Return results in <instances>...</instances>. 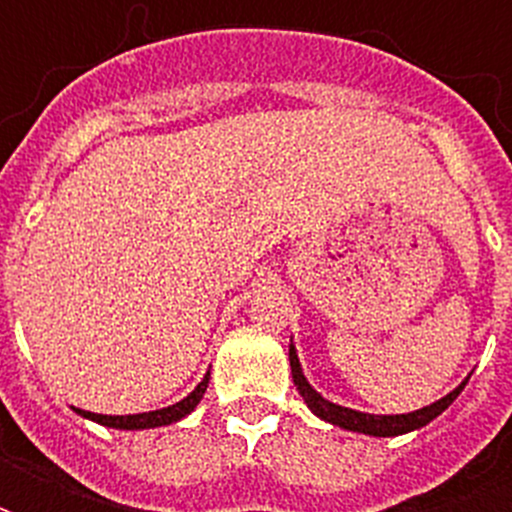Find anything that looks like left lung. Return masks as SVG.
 Instances as JSON below:
<instances>
[{"label":"left lung","instance_id":"1","mask_svg":"<svg viewBox=\"0 0 512 512\" xmlns=\"http://www.w3.org/2000/svg\"><path fill=\"white\" fill-rule=\"evenodd\" d=\"M289 366H292V380H295L297 390H300V396L305 398V404L311 409L316 417H321L324 422H332V425H340L345 430H353V433H366V436H401V433H409V430H417L422 425H428L430 420H436L438 414L444 412L446 406L452 404L454 398L460 396V390L465 388V382H462L460 388H454L449 396H444L441 401L430 406H422L417 412L409 414H366V412H356V409H348V406L332 404L327 398L316 393V390L308 385L305 380L303 369H300V358H297L295 345H289Z\"/></svg>","mask_w":512,"mask_h":512}]
</instances>
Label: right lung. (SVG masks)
I'll list each match as a JSON object with an SVG mask.
<instances>
[{
    "instance_id": "1",
    "label": "right lung",
    "mask_w": 512,
    "mask_h": 512,
    "mask_svg": "<svg viewBox=\"0 0 512 512\" xmlns=\"http://www.w3.org/2000/svg\"><path fill=\"white\" fill-rule=\"evenodd\" d=\"M207 382H209V372L204 374V380L196 385L193 393L183 398V401H177V404L167 406V409H156V412H143V414H127V417H108V414H95V412H84V409H76V412L87 417V420H95L100 425H106V428H116V430H143V428H162V425H172V422L183 420L185 414H191L196 409V404L201 401V396L207 393Z\"/></svg>"
}]
</instances>
